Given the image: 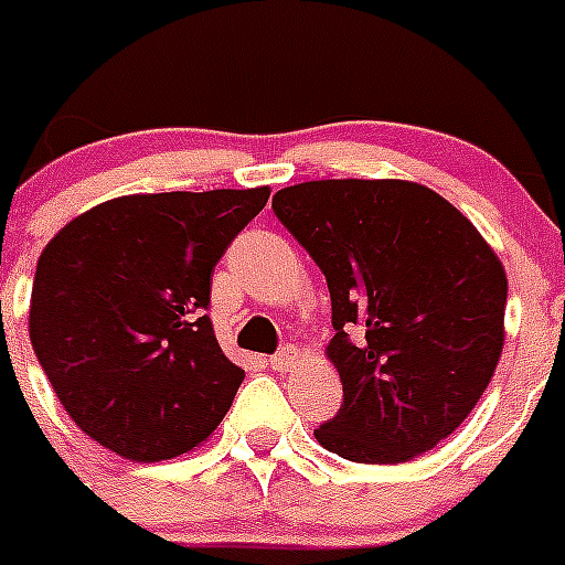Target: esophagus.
<instances>
[{"label": "esophagus", "mask_w": 565, "mask_h": 565, "mask_svg": "<svg viewBox=\"0 0 565 565\" xmlns=\"http://www.w3.org/2000/svg\"><path fill=\"white\" fill-rule=\"evenodd\" d=\"M268 361H271V366L277 372H286L288 366H294V361H297V350H294L291 344H282Z\"/></svg>", "instance_id": "1"}]
</instances>
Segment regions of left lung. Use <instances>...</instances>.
Here are the masks:
<instances>
[{"label":"left lung","mask_w":565,"mask_h":565,"mask_svg":"<svg viewBox=\"0 0 565 565\" xmlns=\"http://www.w3.org/2000/svg\"><path fill=\"white\" fill-rule=\"evenodd\" d=\"M279 224L322 268L333 302L328 355L341 408L319 445L395 465L457 431L504 347L507 277L454 204L414 181L328 179L279 190Z\"/></svg>","instance_id":"obj_1"}]
</instances>
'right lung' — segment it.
<instances>
[{
	"label": "right lung",
	"mask_w": 565,
	"mask_h": 565,
	"mask_svg": "<svg viewBox=\"0 0 565 565\" xmlns=\"http://www.w3.org/2000/svg\"><path fill=\"white\" fill-rule=\"evenodd\" d=\"M268 188L122 195L77 215L41 252L30 341L75 426L134 462L193 451L246 372L210 319L215 263Z\"/></svg>",
	"instance_id": "right-lung-1"
}]
</instances>
